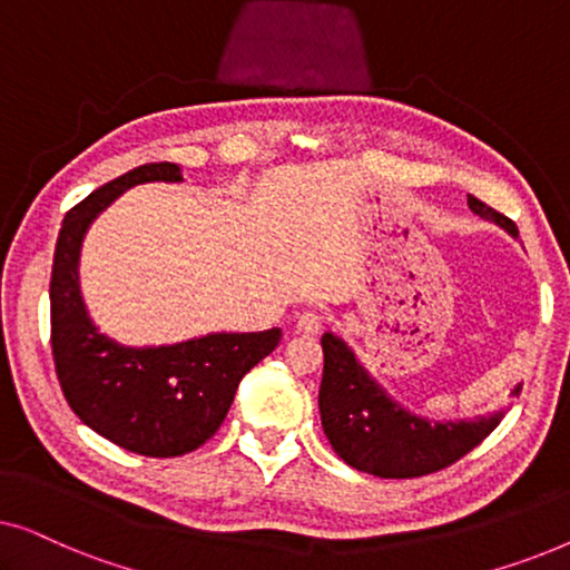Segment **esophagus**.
Masks as SVG:
<instances>
[{"label":"esophagus","instance_id":"obj_1","mask_svg":"<svg viewBox=\"0 0 570 570\" xmlns=\"http://www.w3.org/2000/svg\"><path fill=\"white\" fill-rule=\"evenodd\" d=\"M324 326V316L316 314V311H303L298 316V322H295V330L301 334H318Z\"/></svg>","mask_w":570,"mask_h":570}]
</instances>
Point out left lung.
<instances>
[{
	"label": "left lung",
	"mask_w": 570,
	"mask_h": 570,
	"mask_svg": "<svg viewBox=\"0 0 570 570\" xmlns=\"http://www.w3.org/2000/svg\"><path fill=\"white\" fill-rule=\"evenodd\" d=\"M466 205L474 215L501 225L509 236L519 238L517 223L495 213L485 202L470 194ZM322 347L324 376L318 389L322 428L340 459L361 472L389 480L439 472L470 454L505 415V407L474 420H431L415 415L365 371L345 340L326 332Z\"/></svg>",
	"instance_id": "left-lung-1"
}]
</instances>
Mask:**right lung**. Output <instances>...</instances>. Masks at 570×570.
Wrapping results in <instances>:
<instances>
[{"label": "right lung", "instance_id": "1", "mask_svg": "<svg viewBox=\"0 0 570 570\" xmlns=\"http://www.w3.org/2000/svg\"><path fill=\"white\" fill-rule=\"evenodd\" d=\"M181 184L176 163H147L100 186L61 223L51 267V350L69 407L116 446L142 456H181L213 439L240 379L277 347L267 332H213L174 345L129 347L104 334L80 291L85 233L139 184Z\"/></svg>", "mask_w": 570, "mask_h": 570}]
</instances>
